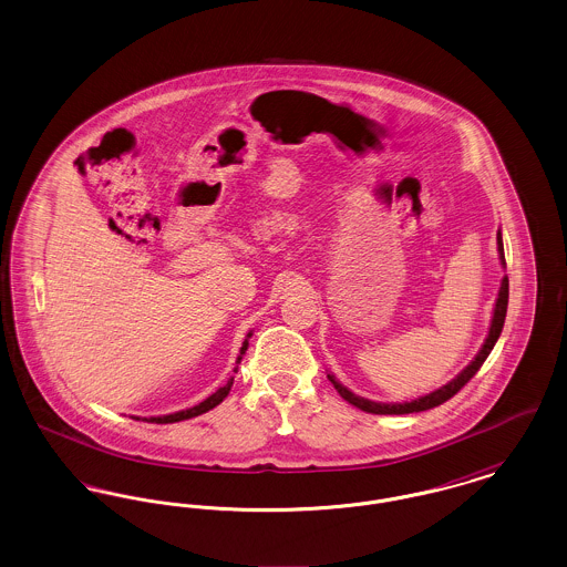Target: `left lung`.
Returning a JSON list of instances; mask_svg holds the SVG:
<instances>
[{"label": "left lung", "instance_id": "1", "mask_svg": "<svg viewBox=\"0 0 567 567\" xmlns=\"http://www.w3.org/2000/svg\"><path fill=\"white\" fill-rule=\"evenodd\" d=\"M497 250H499V259L502 264L506 266V257H504V243H502V234H497ZM506 310H508V276H504L502 280V287H499V296L495 301V310H493V321H491V329H488V336H486L485 344L481 352L476 354V359L458 374L457 378H453L449 384H444L442 389L433 391L425 398H419L414 402H405V404H377V402H370V400H363V398H357L354 393H351L347 386H342L338 380L333 377H327L331 380V384L336 386V391L340 393L342 400H347L349 404L363 410V412H370V414H410V412H423V410H430L435 405L444 404L449 402L453 395H457L458 391L474 378V374L481 370V365L485 363L488 352L493 351L499 333H502V327L506 321Z\"/></svg>", "mask_w": 567, "mask_h": 567}]
</instances>
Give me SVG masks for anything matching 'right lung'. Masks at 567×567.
I'll list each match as a JSON object with an SVG mask.
<instances>
[{
  "mask_svg": "<svg viewBox=\"0 0 567 567\" xmlns=\"http://www.w3.org/2000/svg\"><path fill=\"white\" fill-rule=\"evenodd\" d=\"M248 338H250V333H248ZM248 349V340H244L243 349H240V357H238V363L243 361V354ZM231 384H234V378H229L227 380V384L225 386H220L216 393H213L208 400H204L202 404L193 405L189 410H181V412H174V414H167V416H151L148 419V423H178V421H187V419H193V416H197V414H204V412H208V410H213L215 405L220 404L225 398H227V393H229V389H231Z\"/></svg>",
  "mask_w": 567,
  "mask_h": 567,
  "instance_id": "right-lung-1",
  "label": "right lung"
}]
</instances>
